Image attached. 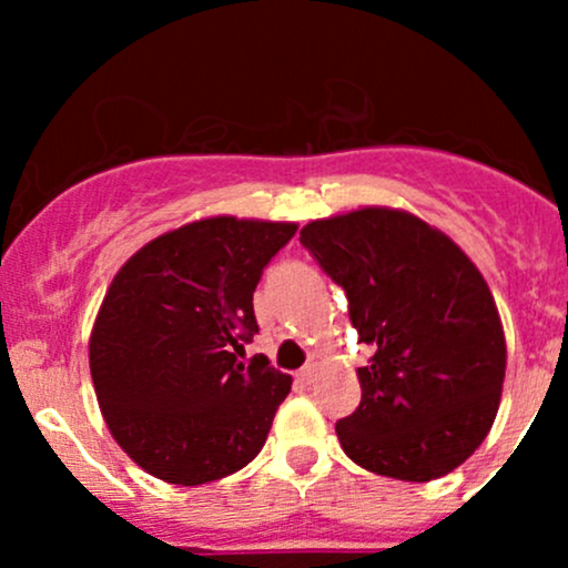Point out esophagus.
<instances>
[{
  "mask_svg": "<svg viewBox=\"0 0 568 568\" xmlns=\"http://www.w3.org/2000/svg\"><path fill=\"white\" fill-rule=\"evenodd\" d=\"M298 376H302V382H306V384H312L317 379V376H321V363H306V366L298 371Z\"/></svg>",
  "mask_w": 568,
  "mask_h": 568,
  "instance_id": "1",
  "label": "esophagus"
}]
</instances>
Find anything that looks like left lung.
I'll use <instances>...</instances> for the list:
<instances>
[{
    "label": "left lung",
    "mask_w": 568,
    "mask_h": 568,
    "mask_svg": "<svg viewBox=\"0 0 568 568\" xmlns=\"http://www.w3.org/2000/svg\"><path fill=\"white\" fill-rule=\"evenodd\" d=\"M302 243L347 291L349 321L374 347L357 368L361 406L336 425L344 454L416 484L456 470L497 419L507 368L499 310L478 266L400 207L315 219Z\"/></svg>",
    "instance_id": "left-lung-1"
}]
</instances>
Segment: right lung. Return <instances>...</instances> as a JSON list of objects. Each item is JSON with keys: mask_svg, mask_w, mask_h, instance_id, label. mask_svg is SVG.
Returning a JSON list of instances; mask_svg holds the SVG:
<instances>
[{"mask_svg": "<svg viewBox=\"0 0 568 568\" xmlns=\"http://www.w3.org/2000/svg\"><path fill=\"white\" fill-rule=\"evenodd\" d=\"M293 221L211 216L149 240L120 266L93 331L103 422L141 470L175 486L226 478L262 452L291 376L253 334V291Z\"/></svg>", "mask_w": 568, "mask_h": 568, "instance_id": "right-lung-1", "label": "right lung"}]
</instances>
